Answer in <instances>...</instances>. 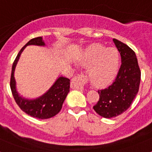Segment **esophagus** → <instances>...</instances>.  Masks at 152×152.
Instances as JSON below:
<instances>
[{"instance_id": "obj_1", "label": "esophagus", "mask_w": 152, "mask_h": 152, "mask_svg": "<svg viewBox=\"0 0 152 152\" xmlns=\"http://www.w3.org/2000/svg\"><path fill=\"white\" fill-rule=\"evenodd\" d=\"M86 82H87V78L85 76L83 75H79L72 78V82H71V87L73 89L82 90Z\"/></svg>"}]
</instances>
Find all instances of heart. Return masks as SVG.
<instances>
[{
    "mask_svg": "<svg viewBox=\"0 0 152 152\" xmlns=\"http://www.w3.org/2000/svg\"><path fill=\"white\" fill-rule=\"evenodd\" d=\"M78 62L84 68H90L88 77L91 84L103 88L110 84L117 75L119 53L115 48H106L101 44L94 43L83 52Z\"/></svg>",
    "mask_w": 152,
    "mask_h": 152,
    "instance_id": "b5f03b06",
    "label": "heart"
}]
</instances>
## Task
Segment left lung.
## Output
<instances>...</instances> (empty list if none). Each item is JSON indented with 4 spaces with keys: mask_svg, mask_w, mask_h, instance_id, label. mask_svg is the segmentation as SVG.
Masks as SVG:
<instances>
[{
    "mask_svg": "<svg viewBox=\"0 0 152 152\" xmlns=\"http://www.w3.org/2000/svg\"><path fill=\"white\" fill-rule=\"evenodd\" d=\"M121 56L122 64L115 81L106 89L98 91L100 99L94 110L104 118L119 116L129 108L139 92L141 72L135 53L125 43L113 39Z\"/></svg>",
    "mask_w": 152,
    "mask_h": 152,
    "instance_id": "left-lung-1",
    "label": "left lung"
}]
</instances>
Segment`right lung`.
Listing matches in <instances>:
<instances>
[{
    "label": "right lung",
    "instance_id": "add662e5",
    "mask_svg": "<svg viewBox=\"0 0 152 152\" xmlns=\"http://www.w3.org/2000/svg\"><path fill=\"white\" fill-rule=\"evenodd\" d=\"M30 45L44 46L45 44L42 40V37H36L29 40L19 52L12 66L10 89L16 103L23 112L37 119H49L56 116L61 110L63 103L69 93L70 80L60 76L44 94L36 99H26L20 96L16 88L14 72L21 53L27 45Z\"/></svg>",
    "mask_w": 152,
    "mask_h": 152
}]
</instances>
